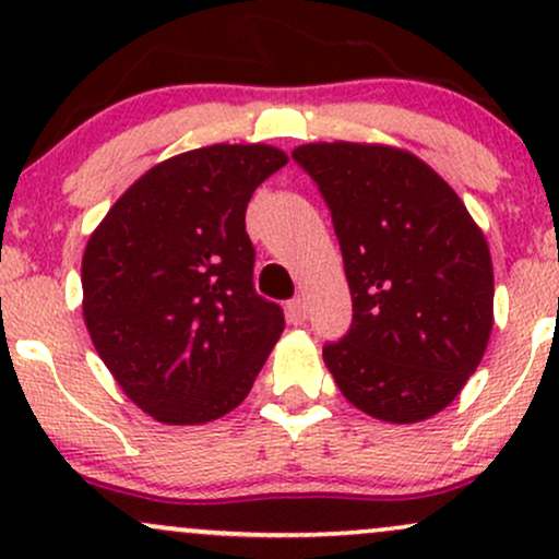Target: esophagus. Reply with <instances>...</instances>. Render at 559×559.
I'll list each match as a JSON object with an SVG mask.
<instances>
[{"mask_svg":"<svg viewBox=\"0 0 559 559\" xmlns=\"http://www.w3.org/2000/svg\"><path fill=\"white\" fill-rule=\"evenodd\" d=\"M286 318H288V323H294V325L305 323V320H307V301L305 299L288 301V305H286Z\"/></svg>","mask_w":559,"mask_h":559,"instance_id":"esophagus-1","label":"esophagus"}]
</instances>
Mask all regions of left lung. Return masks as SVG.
<instances>
[{
	"label": "left lung",
	"mask_w": 559,
	"mask_h": 559,
	"mask_svg": "<svg viewBox=\"0 0 559 559\" xmlns=\"http://www.w3.org/2000/svg\"><path fill=\"white\" fill-rule=\"evenodd\" d=\"M292 157L329 202L355 307L349 333L325 344V368L370 418H433L476 373L491 336L484 230L457 191L400 146L312 141Z\"/></svg>",
	"instance_id": "8db88e82"
}]
</instances>
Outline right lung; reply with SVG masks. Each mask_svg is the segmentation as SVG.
<instances>
[{
    "label": "right lung",
    "instance_id": "1",
    "mask_svg": "<svg viewBox=\"0 0 559 559\" xmlns=\"http://www.w3.org/2000/svg\"><path fill=\"white\" fill-rule=\"evenodd\" d=\"M288 163L271 144H210L136 178L88 236L83 323L123 394L165 426H202L247 400L284 331L254 294L243 215Z\"/></svg>",
    "mask_w": 559,
    "mask_h": 559
}]
</instances>
